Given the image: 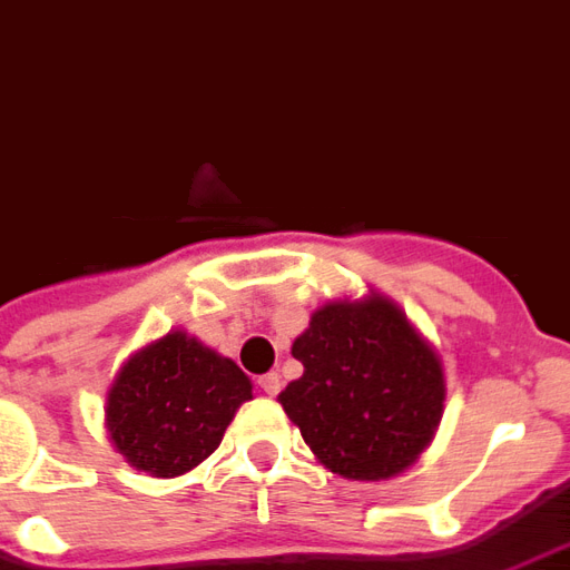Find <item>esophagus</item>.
<instances>
[{
	"instance_id": "34e87169",
	"label": "esophagus",
	"mask_w": 570,
	"mask_h": 570,
	"mask_svg": "<svg viewBox=\"0 0 570 570\" xmlns=\"http://www.w3.org/2000/svg\"><path fill=\"white\" fill-rule=\"evenodd\" d=\"M257 385H261V392L269 394V397H276L282 389V380H279V373H264L261 380H257Z\"/></svg>"
}]
</instances>
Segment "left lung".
I'll use <instances>...</instances> for the list:
<instances>
[{"instance_id":"obj_1","label":"left lung","mask_w":570,"mask_h":570,"mask_svg":"<svg viewBox=\"0 0 570 570\" xmlns=\"http://www.w3.org/2000/svg\"><path fill=\"white\" fill-rule=\"evenodd\" d=\"M291 355L303 376L279 404L331 473L392 480L431 446L446 401L443 361L392 297L371 288L327 301Z\"/></svg>"}]
</instances>
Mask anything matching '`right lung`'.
Wrapping results in <instances>:
<instances>
[{
    "instance_id": "obj_1",
    "label": "right lung",
    "mask_w": 570,
    "mask_h": 570,
    "mask_svg": "<svg viewBox=\"0 0 570 570\" xmlns=\"http://www.w3.org/2000/svg\"><path fill=\"white\" fill-rule=\"evenodd\" d=\"M252 389L236 361L178 327L120 364L106 394V431L130 468L173 480L218 450Z\"/></svg>"
}]
</instances>
